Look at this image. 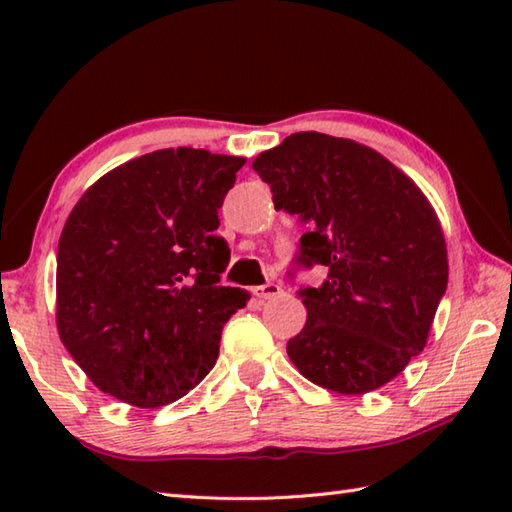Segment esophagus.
<instances>
[{"label": "esophagus", "mask_w": 512, "mask_h": 512, "mask_svg": "<svg viewBox=\"0 0 512 512\" xmlns=\"http://www.w3.org/2000/svg\"><path fill=\"white\" fill-rule=\"evenodd\" d=\"M253 295L257 299H275L277 295H281V286L273 284V281H268V284H264V286H255Z\"/></svg>", "instance_id": "34e87169"}]
</instances>
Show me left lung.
Instances as JSON below:
<instances>
[{
  "label": "left lung",
  "mask_w": 512,
  "mask_h": 512,
  "mask_svg": "<svg viewBox=\"0 0 512 512\" xmlns=\"http://www.w3.org/2000/svg\"><path fill=\"white\" fill-rule=\"evenodd\" d=\"M275 209L312 224L299 266H325L301 288L308 310L290 361L314 385L361 396L396 378L427 345L447 292L449 262L436 211L398 167L354 140L290 134L253 162Z\"/></svg>",
  "instance_id": "1"
}]
</instances>
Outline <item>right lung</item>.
<instances>
[{"mask_svg":"<svg viewBox=\"0 0 512 512\" xmlns=\"http://www.w3.org/2000/svg\"><path fill=\"white\" fill-rule=\"evenodd\" d=\"M246 158L158 149L76 202L57 250V328L92 383L127 405H169L220 354L250 295L220 286L231 250L217 209Z\"/></svg>","mask_w":512,"mask_h":512,"instance_id":"obj_1","label":"right lung"}]
</instances>
